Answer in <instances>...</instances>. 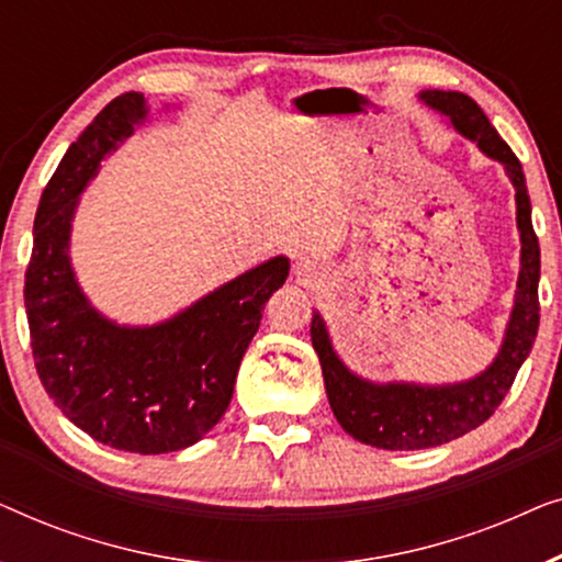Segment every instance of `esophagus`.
<instances>
[{
  "mask_svg": "<svg viewBox=\"0 0 562 562\" xmlns=\"http://www.w3.org/2000/svg\"><path fill=\"white\" fill-rule=\"evenodd\" d=\"M294 273H296V281L302 283V286H314V283L319 281V266H317V260H312V258H299Z\"/></svg>",
  "mask_w": 562,
  "mask_h": 562,
  "instance_id": "obj_1",
  "label": "esophagus"
}]
</instances>
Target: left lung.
I'll return each instance as SVG.
<instances>
[{
    "instance_id": "left-lung-1",
    "label": "left lung",
    "mask_w": 562,
    "mask_h": 562,
    "mask_svg": "<svg viewBox=\"0 0 562 562\" xmlns=\"http://www.w3.org/2000/svg\"><path fill=\"white\" fill-rule=\"evenodd\" d=\"M417 99L435 110L471 140L483 156L504 166L517 202L519 229V279L514 291L509 322L496 358L473 379L456 383H414V381H371L350 371L337 356L333 337L319 312L312 314V345L317 352L329 406L335 419L358 442L381 450H425L458 440L483 425L509 394L517 371L532 350L540 327V243L532 229L525 171L479 104L463 91L425 89Z\"/></svg>"
}]
</instances>
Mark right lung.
I'll return each mask as SVG.
<instances>
[{
	"label": "right lung",
	"mask_w": 562,
	"mask_h": 562,
	"mask_svg": "<svg viewBox=\"0 0 562 562\" xmlns=\"http://www.w3.org/2000/svg\"><path fill=\"white\" fill-rule=\"evenodd\" d=\"M148 114V99L127 91L66 150L37 204L25 310L53 404L97 442L160 456L199 442L222 419L289 258L263 260L156 325H120L89 302L71 263L81 191Z\"/></svg>",
	"instance_id": "add662e5"
}]
</instances>
